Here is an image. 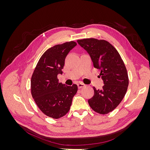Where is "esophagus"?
Instances as JSON below:
<instances>
[{
	"label": "esophagus",
	"instance_id": "34e87169",
	"mask_svg": "<svg viewBox=\"0 0 150 150\" xmlns=\"http://www.w3.org/2000/svg\"><path fill=\"white\" fill-rule=\"evenodd\" d=\"M84 86H85V84H83V83H78V87L79 89L82 88L84 87Z\"/></svg>",
	"mask_w": 150,
	"mask_h": 150
}]
</instances>
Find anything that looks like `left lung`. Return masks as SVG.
Returning a JSON list of instances; mask_svg holds the SVG:
<instances>
[{
    "mask_svg": "<svg viewBox=\"0 0 150 150\" xmlns=\"http://www.w3.org/2000/svg\"><path fill=\"white\" fill-rule=\"evenodd\" d=\"M77 42L88 52L104 82L101 89L93 87L94 93L88 100L95 112L106 115L119 105L128 89L129 79L125 63L114 46L105 40L89 38Z\"/></svg>",
    "mask_w": 150,
    "mask_h": 150,
    "instance_id": "obj_1",
    "label": "left lung"
}]
</instances>
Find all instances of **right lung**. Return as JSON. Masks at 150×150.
I'll list each match as a JSON object with an SVG mask.
<instances>
[{"mask_svg": "<svg viewBox=\"0 0 150 150\" xmlns=\"http://www.w3.org/2000/svg\"><path fill=\"white\" fill-rule=\"evenodd\" d=\"M76 45L70 41L48 49L39 59L32 76V96L40 110L54 119L67 114L78 91L76 84L66 86L57 79V75L62 74L66 57Z\"/></svg>", "mask_w": 150, "mask_h": 150, "instance_id": "right-lung-1", "label": "right lung"}]
</instances>
